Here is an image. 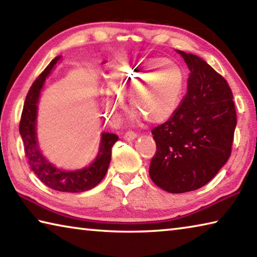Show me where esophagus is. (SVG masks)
Returning <instances> with one entry per match:
<instances>
[{
  "instance_id": "34e87169",
  "label": "esophagus",
  "mask_w": 257,
  "mask_h": 257,
  "mask_svg": "<svg viewBox=\"0 0 257 257\" xmlns=\"http://www.w3.org/2000/svg\"><path fill=\"white\" fill-rule=\"evenodd\" d=\"M136 137H137V135L135 134L134 132H127L123 135V139H125V141H128V142L134 141V139Z\"/></svg>"
}]
</instances>
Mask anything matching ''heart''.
Listing matches in <instances>:
<instances>
[{"mask_svg":"<svg viewBox=\"0 0 257 257\" xmlns=\"http://www.w3.org/2000/svg\"><path fill=\"white\" fill-rule=\"evenodd\" d=\"M101 92L104 110L116 120L129 97L135 118L162 123L179 107L185 87L181 67L170 59L141 58L112 69Z\"/></svg>","mask_w":257,"mask_h":257,"instance_id":"b5f03b06","label":"heart"}]
</instances>
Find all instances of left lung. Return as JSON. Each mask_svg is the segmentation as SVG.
I'll return each instance as SVG.
<instances>
[{
  "label": "left lung",
  "instance_id": "1",
  "mask_svg": "<svg viewBox=\"0 0 257 257\" xmlns=\"http://www.w3.org/2000/svg\"><path fill=\"white\" fill-rule=\"evenodd\" d=\"M187 63V93L167 122L152 130L156 154L150 177L172 194L196 190L227 163L237 115L227 80L199 56L176 50Z\"/></svg>",
  "mask_w": 257,
  "mask_h": 257
}]
</instances>
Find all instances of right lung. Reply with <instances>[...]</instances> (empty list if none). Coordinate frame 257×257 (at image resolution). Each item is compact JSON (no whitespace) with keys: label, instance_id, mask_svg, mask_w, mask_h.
<instances>
[{"label":"right lung","instance_id":"1","mask_svg":"<svg viewBox=\"0 0 257 257\" xmlns=\"http://www.w3.org/2000/svg\"><path fill=\"white\" fill-rule=\"evenodd\" d=\"M60 60L61 55L52 60L30 87L21 114L19 132L24 142L26 158L28 160L30 169L38 177V179L54 190L64 193H81L94 188L105 177L111 161L112 146L115 144L119 137L115 134L102 133L96 158L88 167L78 170H63L55 167L45 158L37 141L38 102L46 78L51 75Z\"/></svg>","mask_w":257,"mask_h":257}]
</instances>
